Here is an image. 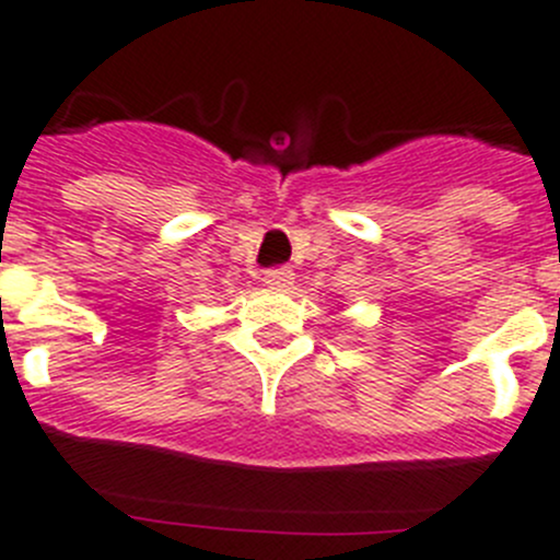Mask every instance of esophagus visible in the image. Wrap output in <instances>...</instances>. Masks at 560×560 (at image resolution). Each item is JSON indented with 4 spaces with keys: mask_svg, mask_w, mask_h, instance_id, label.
Wrapping results in <instances>:
<instances>
[{
    "mask_svg": "<svg viewBox=\"0 0 560 560\" xmlns=\"http://www.w3.org/2000/svg\"><path fill=\"white\" fill-rule=\"evenodd\" d=\"M262 281L265 287H270V290L287 292L292 290V284H295V273H292L290 268H273V270H265Z\"/></svg>",
    "mask_w": 560,
    "mask_h": 560,
    "instance_id": "obj_1",
    "label": "esophagus"
}]
</instances>
